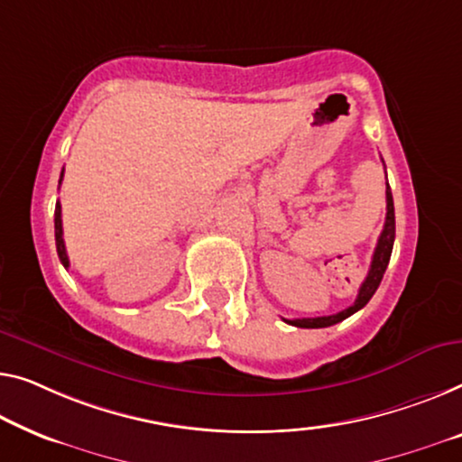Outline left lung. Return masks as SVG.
I'll use <instances>...</instances> for the list:
<instances>
[{
	"label": "left lung",
	"instance_id": "left-lung-1",
	"mask_svg": "<svg viewBox=\"0 0 462 462\" xmlns=\"http://www.w3.org/2000/svg\"><path fill=\"white\" fill-rule=\"evenodd\" d=\"M394 236H396L394 201H392V190L388 187V189H385V224H383V230L380 234V238H377V246H375L374 259H371L369 273H367V278H365V282H363L361 288H359L356 300L348 309H344V311L336 313V315H323V318L284 319V321L291 323V326H297V328H328V326H334V323H338L342 319L350 318V315L359 311V309H363L369 302V299L374 297L375 291H377V286H380V282L383 278L385 267H388V263H390L392 246H394Z\"/></svg>",
	"mask_w": 462,
	"mask_h": 462
}]
</instances>
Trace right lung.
Segmentation results:
<instances>
[{
  "label": "right lung",
  "mask_w": 462,
  "mask_h": 462,
  "mask_svg": "<svg viewBox=\"0 0 462 462\" xmlns=\"http://www.w3.org/2000/svg\"><path fill=\"white\" fill-rule=\"evenodd\" d=\"M61 176H64V170H61ZM61 182V178H60ZM55 246H58V257L61 261V265L70 267V261H68V253H66V245H64V230H61V205L60 201L55 203Z\"/></svg>",
  "instance_id": "right-lung-1"
}]
</instances>
